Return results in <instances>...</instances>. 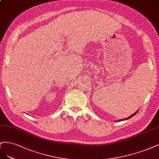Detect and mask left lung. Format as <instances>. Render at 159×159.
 <instances>
[{
	"mask_svg": "<svg viewBox=\"0 0 159 159\" xmlns=\"http://www.w3.org/2000/svg\"><path fill=\"white\" fill-rule=\"evenodd\" d=\"M137 111H137L136 112H135V113H134V114H132V115H131V116H130L129 117H127V118H126V119H124V120H127V119H129V118H131V117H132L133 116H135V114L137 113Z\"/></svg>",
	"mask_w": 159,
	"mask_h": 159,
	"instance_id": "left-lung-1",
	"label": "left lung"
}]
</instances>
